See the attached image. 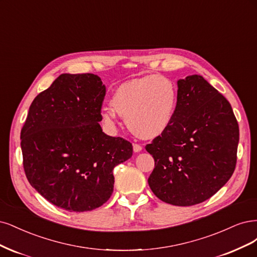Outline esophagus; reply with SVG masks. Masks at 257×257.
I'll return each instance as SVG.
<instances>
[{"label":"esophagus","mask_w":257,"mask_h":257,"mask_svg":"<svg viewBox=\"0 0 257 257\" xmlns=\"http://www.w3.org/2000/svg\"><path fill=\"white\" fill-rule=\"evenodd\" d=\"M141 151H142V146L139 144H134V152L135 153H140Z\"/></svg>","instance_id":"1"}]
</instances>
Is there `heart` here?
I'll return each mask as SVG.
<instances>
[{"mask_svg":"<svg viewBox=\"0 0 257 257\" xmlns=\"http://www.w3.org/2000/svg\"><path fill=\"white\" fill-rule=\"evenodd\" d=\"M112 107L102 110L107 126H115L116 111L132 134L141 139H155L172 125L177 105V90L160 74L132 79L121 83L111 98Z\"/></svg>","mask_w":257,"mask_h":257,"instance_id":"heart-1","label":"heart"}]
</instances>
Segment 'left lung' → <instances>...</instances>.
<instances>
[{
    "label": "left lung",
    "mask_w": 257,
    "mask_h": 257,
    "mask_svg": "<svg viewBox=\"0 0 257 257\" xmlns=\"http://www.w3.org/2000/svg\"><path fill=\"white\" fill-rule=\"evenodd\" d=\"M177 87L172 125L145 147L155 159L148 185L165 203L192 206L233 175L239 127L226 98L200 74L179 79Z\"/></svg>",
    "instance_id": "obj_1"
}]
</instances>
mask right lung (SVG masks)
Segmentation results:
<instances>
[{"label": "right lung", "instance_id": "1", "mask_svg": "<svg viewBox=\"0 0 257 257\" xmlns=\"http://www.w3.org/2000/svg\"><path fill=\"white\" fill-rule=\"evenodd\" d=\"M105 86L97 74L62 73L33 100L21 130L23 167L33 188L68 211L98 208L112 195L113 169L132 144L99 121Z\"/></svg>", "mask_w": 257, "mask_h": 257}]
</instances>
